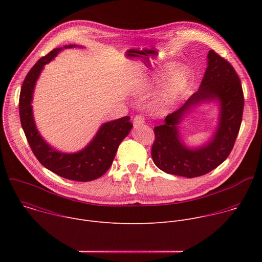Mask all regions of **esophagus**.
Masks as SVG:
<instances>
[{
	"mask_svg": "<svg viewBox=\"0 0 262 262\" xmlns=\"http://www.w3.org/2000/svg\"><path fill=\"white\" fill-rule=\"evenodd\" d=\"M144 122H145V119H144V117L141 116V115H137V116L134 118V121H133L135 127H138V126L144 124Z\"/></svg>",
	"mask_w": 262,
	"mask_h": 262,
	"instance_id": "esophagus-1",
	"label": "esophagus"
}]
</instances>
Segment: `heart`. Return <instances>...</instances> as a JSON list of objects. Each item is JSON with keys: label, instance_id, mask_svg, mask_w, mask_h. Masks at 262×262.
Wrapping results in <instances>:
<instances>
[{"label": "heart", "instance_id": "b5f03b06", "mask_svg": "<svg viewBox=\"0 0 262 262\" xmlns=\"http://www.w3.org/2000/svg\"><path fill=\"white\" fill-rule=\"evenodd\" d=\"M175 69V65L172 63L166 64L158 74L154 77L151 82H144L138 88V93H146L154 87V84L160 83L164 78L169 76ZM191 81L190 72L186 69H179L173 76L169 78L166 84L163 86L161 91L152 102V112L156 115H166L167 113L177 104L182 98L183 94L188 89Z\"/></svg>", "mask_w": 262, "mask_h": 262}]
</instances>
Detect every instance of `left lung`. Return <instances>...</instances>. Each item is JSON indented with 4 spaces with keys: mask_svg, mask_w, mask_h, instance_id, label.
I'll list each match as a JSON object with an SVG mask.
<instances>
[{
    "mask_svg": "<svg viewBox=\"0 0 262 262\" xmlns=\"http://www.w3.org/2000/svg\"><path fill=\"white\" fill-rule=\"evenodd\" d=\"M216 102L218 123L211 139L198 147L186 145L179 125L201 103ZM244 111V93L232 65L212 50L207 54V67L200 87L186 102L163 123L155 127L156 142L151 157L162 171L188 178L204 175L215 169L231 152L239 132Z\"/></svg>",
    "mask_w": 262,
    "mask_h": 262,
    "instance_id": "obj_1",
    "label": "left lung"
}]
</instances>
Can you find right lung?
<instances>
[{
  "instance_id": "add662e5",
  "label": "right lung",
  "mask_w": 262,
  "mask_h": 262,
  "mask_svg": "<svg viewBox=\"0 0 262 262\" xmlns=\"http://www.w3.org/2000/svg\"><path fill=\"white\" fill-rule=\"evenodd\" d=\"M77 47L83 48L69 45L54 49L31 68L20 90L19 117L28 143L41 165L66 179L91 181L102 176L111 167L120 143L133 128V124L129 122L130 118L126 116L101 124L93 139L83 149L73 154H66L57 150L41 137L35 124L32 106L36 82L45 65L53 61L61 51Z\"/></svg>"
}]
</instances>
